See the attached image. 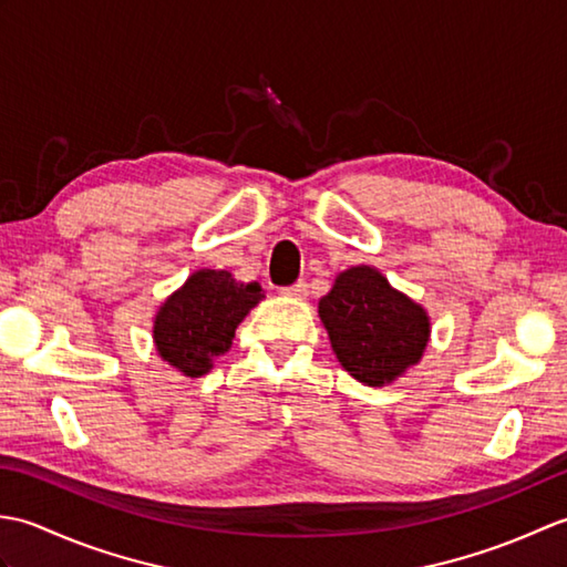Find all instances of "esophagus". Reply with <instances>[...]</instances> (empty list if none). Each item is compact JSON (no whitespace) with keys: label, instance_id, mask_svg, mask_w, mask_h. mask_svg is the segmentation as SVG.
<instances>
[{"label":"esophagus","instance_id":"obj_1","mask_svg":"<svg viewBox=\"0 0 567 567\" xmlns=\"http://www.w3.org/2000/svg\"><path fill=\"white\" fill-rule=\"evenodd\" d=\"M285 297H292V299H305L307 295H309V285L305 282V280H299V282H295V285H290V287H282L280 290Z\"/></svg>","mask_w":567,"mask_h":567}]
</instances>
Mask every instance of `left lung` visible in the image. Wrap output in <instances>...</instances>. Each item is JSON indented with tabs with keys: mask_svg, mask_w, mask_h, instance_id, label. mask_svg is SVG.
Instances as JSON below:
<instances>
[{
	"mask_svg": "<svg viewBox=\"0 0 567 567\" xmlns=\"http://www.w3.org/2000/svg\"><path fill=\"white\" fill-rule=\"evenodd\" d=\"M319 319L339 363L370 388L402 378L424 358L431 339L429 311L372 265L336 275L329 295L319 299Z\"/></svg>",
	"mask_w": 567,
	"mask_h": 567,
	"instance_id": "left-lung-1",
	"label": "left lung"
}]
</instances>
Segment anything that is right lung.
I'll return each instance as SVG.
<instances>
[{
  "label": "right lung",
  "instance_id": "obj_1",
  "mask_svg": "<svg viewBox=\"0 0 567 567\" xmlns=\"http://www.w3.org/2000/svg\"><path fill=\"white\" fill-rule=\"evenodd\" d=\"M260 299L258 282H240L228 270H195L155 311V351L185 378L207 375Z\"/></svg>",
  "mask_w": 567,
  "mask_h": 567
}]
</instances>
